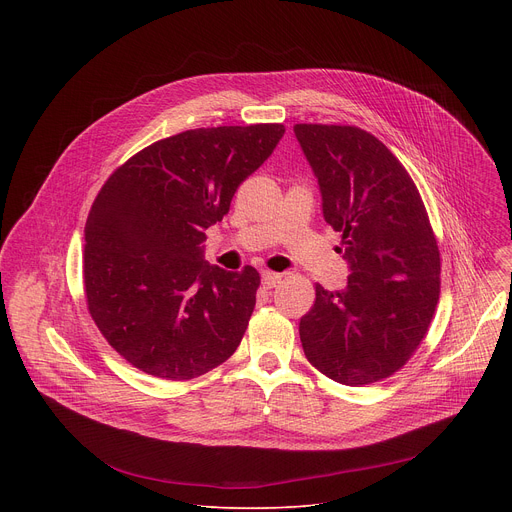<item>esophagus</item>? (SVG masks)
<instances>
[{"mask_svg":"<svg viewBox=\"0 0 512 512\" xmlns=\"http://www.w3.org/2000/svg\"><path fill=\"white\" fill-rule=\"evenodd\" d=\"M283 275L281 273H273V271H263V287L271 289V287H277L281 283Z\"/></svg>","mask_w":512,"mask_h":512,"instance_id":"34e87169","label":"esophagus"}]
</instances>
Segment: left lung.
<instances>
[{"mask_svg":"<svg viewBox=\"0 0 512 512\" xmlns=\"http://www.w3.org/2000/svg\"><path fill=\"white\" fill-rule=\"evenodd\" d=\"M294 131L352 269L340 291L316 283L302 346L328 379L371 385L401 371L429 330L442 283L437 239L415 182L381 139L356 125Z\"/></svg>","mask_w":512,"mask_h":512,"instance_id":"left-lung-1","label":"left lung"}]
</instances>
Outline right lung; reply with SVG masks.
<instances>
[{
    "instance_id": "add662e5",
    "label": "right lung",
    "mask_w": 512,
    "mask_h": 512,
    "mask_svg": "<svg viewBox=\"0 0 512 512\" xmlns=\"http://www.w3.org/2000/svg\"><path fill=\"white\" fill-rule=\"evenodd\" d=\"M283 133L281 123L188 129L131 156L99 190L85 225L87 308L131 367L188 381L241 344L261 277L208 265L200 245Z\"/></svg>"
}]
</instances>
